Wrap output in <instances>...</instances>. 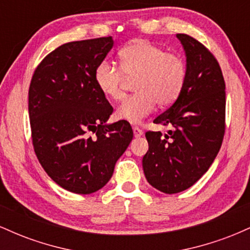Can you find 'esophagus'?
I'll return each instance as SVG.
<instances>
[{
	"mask_svg": "<svg viewBox=\"0 0 250 250\" xmlns=\"http://www.w3.org/2000/svg\"><path fill=\"white\" fill-rule=\"evenodd\" d=\"M133 131H134V136L135 137H140L143 135L142 129H140L139 127H133Z\"/></svg>",
	"mask_w": 250,
	"mask_h": 250,
	"instance_id": "34e87169",
	"label": "esophagus"
}]
</instances>
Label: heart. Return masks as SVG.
Returning a JSON list of instances; mask_svg holds the SVG:
<instances>
[{
    "mask_svg": "<svg viewBox=\"0 0 250 250\" xmlns=\"http://www.w3.org/2000/svg\"><path fill=\"white\" fill-rule=\"evenodd\" d=\"M119 57L121 68L102 61L94 73L97 88L114 101L123 96L125 79H135L136 93L117 107V119L139 123L154 110L156 103L166 108L179 99L188 75L187 63L179 54L166 53L147 40H136L120 50Z\"/></svg>",
    "mask_w": 250,
    "mask_h": 250,
    "instance_id": "1",
    "label": "heart"
}]
</instances>
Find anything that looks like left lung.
<instances>
[{"label":"left lung","instance_id":"obj_1","mask_svg":"<svg viewBox=\"0 0 250 250\" xmlns=\"http://www.w3.org/2000/svg\"><path fill=\"white\" fill-rule=\"evenodd\" d=\"M176 36L187 57V81L179 99L154 120L170 130L146 133L149 149L142 160L146 179L166 194L186 190L202 177L226 130V83L219 62L194 37Z\"/></svg>","mask_w":250,"mask_h":250}]
</instances>
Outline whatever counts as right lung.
Returning a JSON list of instances; mask_svg holds the SVG:
<instances>
[{
	"instance_id": "right-lung-1",
	"label": "right lung",
	"mask_w": 250,
	"mask_h": 250,
	"mask_svg": "<svg viewBox=\"0 0 250 250\" xmlns=\"http://www.w3.org/2000/svg\"><path fill=\"white\" fill-rule=\"evenodd\" d=\"M114 45L111 36L68 42L37 65L29 87L31 139L51 180L75 194H91L113 176L133 140L127 121L107 125L113 107L94 73Z\"/></svg>"
}]
</instances>
